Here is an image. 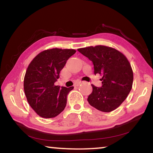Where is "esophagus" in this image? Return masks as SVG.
Wrapping results in <instances>:
<instances>
[{
  "instance_id": "esophagus-1",
  "label": "esophagus",
  "mask_w": 153,
  "mask_h": 153,
  "mask_svg": "<svg viewBox=\"0 0 153 153\" xmlns=\"http://www.w3.org/2000/svg\"><path fill=\"white\" fill-rule=\"evenodd\" d=\"M81 83H82L81 82H76V84H75V86H78Z\"/></svg>"
}]
</instances>
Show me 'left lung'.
I'll list each match as a JSON object with an SVG mask.
<instances>
[{
  "label": "left lung",
  "mask_w": 153,
  "mask_h": 153,
  "mask_svg": "<svg viewBox=\"0 0 153 153\" xmlns=\"http://www.w3.org/2000/svg\"><path fill=\"white\" fill-rule=\"evenodd\" d=\"M93 62L94 74L102 75V86L92 84L88 97L90 105L104 112L119 107L132 88L133 74L129 62L119 51L104 45L77 50Z\"/></svg>",
  "instance_id": "1"
}]
</instances>
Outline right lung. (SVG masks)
Instances as JSON below:
<instances>
[{"instance_id": "1", "label": "right lung", "mask_w": 153, "mask_h": 153, "mask_svg": "<svg viewBox=\"0 0 153 153\" xmlns=\"http://www.w3.org/2000/svg\"><path fill=\"white\" fill-rule=\"evenodd\" d=\"M75 50L54 48L44 50L29 64L24 79L26 99L34 111L41 117L54 118L66 106L70 88L55 86L59 74Z\"/></svg>"}]
</instances>
